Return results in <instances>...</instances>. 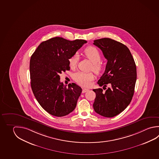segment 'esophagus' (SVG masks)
Wrapping results in <instances>:
<instances>
[{
    "label": "esophagus",
    "instance_id": "34e87169",
    "mask_svg": "<svg viewBox=\"0 0 159 159\" xmlns=\"http://www.w3.org/2000/svg\"><path fill=\"white\" fill-rule=\"evenodd\" d=\"M89 89H84L83 90H82V93H85L87 92V91H89Z\"/></svg>",
    "mask_w": 159,
    "mask_h": 159
}]
</instances>
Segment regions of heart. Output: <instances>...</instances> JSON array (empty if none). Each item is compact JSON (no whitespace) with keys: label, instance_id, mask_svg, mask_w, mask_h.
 I'll list each match as a JSON object with an SVG mask.
<instances>
[{"label":"heart","instance_id":"b5f03b06","mask_svg":"<svg viewBox=\"0 0 159 159\" xmlns=\"http://www.w3.org/2000/svg\"><path fill=\"white\" fill-rule=\"evenodd\" d=\"M84 54L92 63L93 66L91 70H93L96 74L101 72L103 65L101 63V53L95 46H90L86 48L84 50ZM79 57L75 53L69 59V66L71 69H75L78 64ZM94 75L93 73H84L78 72L74 75V79L75 82L82 86H89L91 82L94 80Z\"/></svg>","mask_w":159,"mask_h":159}]
</instances>
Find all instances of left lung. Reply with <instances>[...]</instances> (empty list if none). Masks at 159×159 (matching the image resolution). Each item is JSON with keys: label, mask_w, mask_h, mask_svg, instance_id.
<instances>
[{"label": "left lung", "mask_w": 159, "mask_h": 159, "mask_svg": "<svg viewBox=\"0 0 159 159\" xmlns=\"http://www.w3.org/2000/svg\"><path fill=\"white\" fill-rule=\"evenodd\" d=\"M107 60L104 74L98 82L106 88L93 89L96 93L93 107L96 113L111 118L122 112L130 104L134 92L137 80L136 66L130 50L124 44L109 38L94 40Z\"/></svg>", "instance_id": "1"}]
</instances>
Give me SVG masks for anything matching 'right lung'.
Returning <instances> with one entry per match:
<instances>
[{
  "mask_svg": "<svg viewBox=\"0 0 159 159\" xmlns=\"http://www.w3.org/2000/svg\"><path fill=\"white\" fill-rule=\"evenodd\" d=\"M84 40H67L55 37L42 42L30 62L31 86L35 98L48 113L63 116L75 110L82 89L60 82V74L69 70V59L86 43Z\"/></svg>",
  "mask_w": 159,
  "mask_h": 159,
  "instance_id": "1",
  "label": "right lung"
}]
</instances>
